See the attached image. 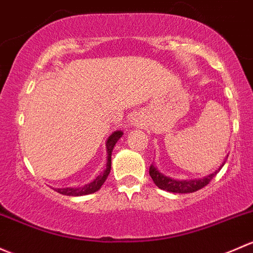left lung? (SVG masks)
<instances>
[{
    "instance_id": "1",
    "label": "left lung",
    "mask_w": 253,
    "mask_h": 253,
    "mask_svg": "<svg viewBox=\"0 0 253 253\" xmlns=\"http://www.w3.org/2000/svg\"><path fill=\"white\" fill-rule=\"evenodd\" d=\"M227 158L224 159V161L222 162V165L219 166V169H216L213 173L206 175L203 178H196V179H174V178L169 177V175L162 174L153 164H151L150 169H149V173H150L151 179L154 180V183L156 184V187H159L162 190L169 191V193H178V194H188V193H194V191L201 189L205 185H207L210 183V180L216 175L218 172L220 171L223 166H224Z\"/></svg>"
}]
</instances>
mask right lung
<instances>
[{
    "label": "right lung",
    "instance_id": "right-lung-1",
    "mask_svg": "<svg viewBox=\"0 0 253 253\" xmlns=\"http://www.w3.org/2000/svg\"><path fill=\"white\" fill-rule=\"evenodd\" d=\"M122 131H115L113 132L109 138L106 139V153H108V156H106V169L104 172H102L99 175L94 178L91 183H87L84 187H78V188H53L57 193L63 194V195L68 196H82V195H88V194H93L95 191L100 189L104 182L108 178L109 173H110L111 169V153H113V149L115 147V144L118 143V140L122 137Z\"/></svg>",
    "mask_w": 253,
    "mask_h": 253
}]
</instances>
